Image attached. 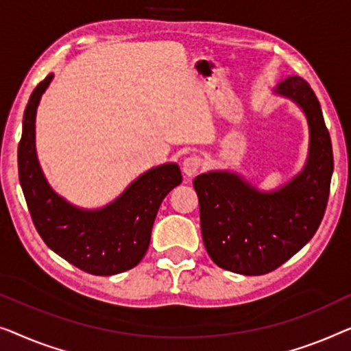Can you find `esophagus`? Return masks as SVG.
<instances>
[{"mask_svg": "<svg viewBox=\"0 0 351 351\" xmlns=\"http://www.w3.org/2000/svg\"><path fill=\"white\" fill-rule=\"evenodd\" d=\"M202 164L204 162H202L199 156L186 157L184 162H182V171H184L186 176H194L202 169Z\"/></svg>", "mask_w": 351, "mask_h": 351, "instance_id": "esophagus-1", "label": "esophagus"}]
</instances>
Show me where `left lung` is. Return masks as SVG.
Wrapping results in <instances>:
<instances>
[{
  "mask_svg": "<svg viewBox=\"0 0 351 351\" xmlns=\"http://www.w3.org/2000/svg\"><path fill=\"white\" fill-rule=\"evenodd\" d=\"M275 93L302 108L310 145L305 167L280 189L263 192L232 171H208L194 180L206 253L221 269L264 275L298 253L318 230L329 199L332 145L322 106L299 76L286 77Z\"/></svg>",
  "mask_w": 351,
  "mask_h": 351,
  "instance_id": "left-lung-1",
  "label": "left lung"
}]
</instances>
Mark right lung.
I'll return each instance as SVG.
<instances>
[{
	"instance_id": "add662e5",
	"label": "right lung",
	"mask_w": 351,
	"mask_h": 351,
	"mask_svg": "<svg viewBox=\"0 0 351 351\" xmlns=\"http://www.w3.org/2000/svg\"><path fill=\"white\" fill-rule=\"evenodd\" d=\"M53 75L34 88L23 112L19 143V180L38 234L53 253L92 275H116L145 258L151 230L165 195L182 181L180 167L164 164L136 178L110 205L82 210L52 191L39 167L34 121Z\"/></svg>"
}]
</instances>
